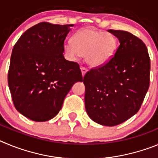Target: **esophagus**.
Wrapping results in <instances>:
<instances>
[{"label": "esophagus", "mask_w": 158, "mask_h": 158, "mask_svg": "<svg viewBox=\"0 0 158 158\" xmlns=\"http://www.w3.org/2000/svg\"><path fill=\"white\" fill-rule=\"evenodd\" d=\"M81 73H82V76H85V73H87V71H88V69H86L85 67H81Z\"/></svg>", "instance_id": "1"}]
</instances>
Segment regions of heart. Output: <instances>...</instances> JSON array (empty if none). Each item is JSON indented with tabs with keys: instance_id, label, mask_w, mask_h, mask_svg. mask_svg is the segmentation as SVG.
Segmentation results:
<instances>
[{
	"instance_id": "1",
	"label": "heart",
	"mask_w": 158,
	"mask_h": 158,
	"mask_svg": "<svg viewBox=\"0 0 158 158\" xmlns=\"http://www.w3.org/2000/svg\"><path fill=\"white\" fill-rule=\"evenodd\" d=\"M72 43L64 47L65 53L72 58L85 56L86 63L92 67L106 65L112 59L117 49L113 35L93 28H84L73 35Z\"/></svg>"
}]
</instances>
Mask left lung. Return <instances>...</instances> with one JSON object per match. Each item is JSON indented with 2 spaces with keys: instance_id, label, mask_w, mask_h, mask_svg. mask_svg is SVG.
Here are the masks:
<instances>
[{
  "instance_id": "left-lung-1",
  "label": "left lung",
  "mask_w": 158,
  "mask_h": 158,
  "mask_svg": "<svg viewBox=\"0 0 158 158\" xmlns=\"http://www.w3.org/2000/svg\"><path fill=\"white\" fill-rule=\"evenodd\" d=\"M120 45L106 65L86 73L85 104L92 120L113 127L140 108L150 86V59L144 43L125 31L107 30Z\"/></svg>"
}]
</instances>
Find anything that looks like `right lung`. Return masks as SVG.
<instances>
[{
	"mask_svg": "<svg viewBox=\"0 0 158 158\" xmlns=\"http://www.w3.org/2000/svg\"><path fill=\"white\" fill-rule=\"evenodd\" d=\"M73 26L38 23L12 49L8 87L16 109L31 120L54 118L72 86L82 81L79 65L63 55L64 41Z\"/></svg>",
	"mask_w": 158,
	"mask_h": 158,
	"instance_id": "right-lung-1",
	"label": "right lung"
}]
</instances>
